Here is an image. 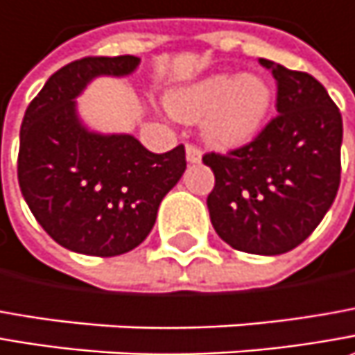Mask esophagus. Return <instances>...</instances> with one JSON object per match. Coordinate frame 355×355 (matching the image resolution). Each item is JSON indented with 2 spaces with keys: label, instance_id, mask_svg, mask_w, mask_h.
<instances>
[{
  "label": "esophagus",
  "instance_id": "34e87169",
  "mask_svg": "<svg viewBox=\"0 0 355 355\" xmlns=\"http://www.w3.org/2000/svg\"><path fill=\"white\" fill-rule=\"evenodd\" d=\"M187 161L189 163H200L202 161V151H200V147H196V145H192V143H189L187 145Z\"/></svg>",
  "mask_w": 355,
  "mask_h": 355
}]
</instances>
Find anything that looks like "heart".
Wrapping results in <instances>:
<instances>
[{
	"mask_svg": "<svg viewBox=\"0 0 355 355\" xmlns=\"http://www.w3.org/2000/svg\"><path fill=\"white\" fill-rule=\"evenodd\" d=\"M271 105V90L261 78L212 74L171 94V114L184 121L202 120L206 139L222 147L241 145L257 135Z\"/></svg>",
	"mask_w": 355,
	"mask_h": 355,
	"instance_id": "heart-1",
	"label": "heart"
}]
</instances>
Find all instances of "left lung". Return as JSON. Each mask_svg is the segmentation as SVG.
Instances as JSON below:
<instances>
[{"label":"left lung","instance_id":"1","mask_svg":"<svg viewBox=\"0 0 355 355\" xmlns=\"http://www.w3.org/2000/svg\"><path fill=\"white\" fill-rule=\"evenodd\" d=\"M277 82V114L257 137L227 153H206L214 173L208 210L234 250L279 255L322 222L340 187L342 116L318 80L259 58Z\"/></svg>","mask_w":355,"mask_h":355}]
</instances>
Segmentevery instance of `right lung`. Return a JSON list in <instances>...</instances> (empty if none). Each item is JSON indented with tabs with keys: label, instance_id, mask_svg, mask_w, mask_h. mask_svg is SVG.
Instances as JSON below:
<instances>
[{
	"label": "right lung",
	"instance_id": "obj_1",
	"mask_svg": "<svg viewBox=\"0 0 355 355\" xmlns=\"http://www.w3.org/2000/svg\"><path fill=\"white\" fill-rule=\"evenodd\" d=\"M139 58L86 56L56 70L33 98L19 133L21 194L62 248L114 257L149 236L159 204L184 168V145L147 151L133 135H102L82 125L76 102L96 76H128Z\"/></svg>",
	"mask_w": 355,
	"mask_h": 355
}]
</instances>
